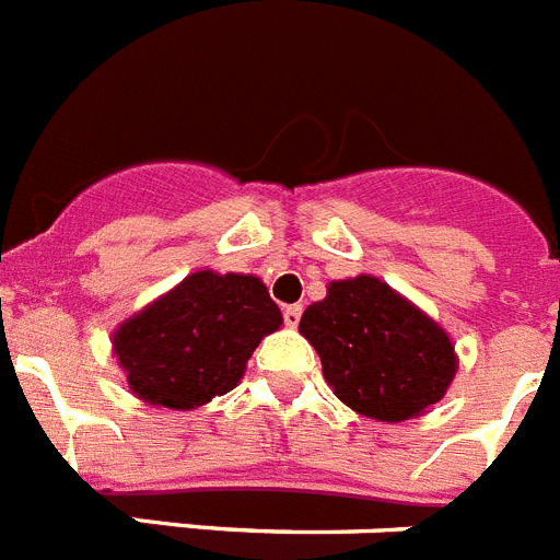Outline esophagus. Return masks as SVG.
<instances>
[{"label":"esophagus","instance_id":"1","mask_svg":"<svg viewBox=\"0 0 560 560\" xmlns=\"http://www.w3.org/2000/svg\"><path fill=\"white\" fill-rule=\"evenodd\" d=\"M302 304H288V307H284V324H288V327H295V324L302 322Z\"/></svg>","mask_w":560,"mask_h":560}]
</instances>
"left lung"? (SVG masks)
Returning <instances> with one entry per match:
<instances>
[{
  "instance_id": "8db88e82",
  "label": "left lung",
  "mask_w": 560,
  "mask_h": 560,
  "mask_svg": "<svg viewBox=\"0 0 560 560\" xmlns=\"http://www.w3.org/2000/svg\"><path fill=\"white\" fill-rule=\"evenodd\" d=\"M299 330L336 396L378 421L424 412L455 375L447 332L373 276L332 281L327 299L304 310Z\"/></svg>"
}]
</instances>
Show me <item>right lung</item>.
Here are the masks:
<instances>
[{"label":"right lung","mask_w":560,"mask_h":560,"mask_svg":"<svg viewBox=\"0 0 560 560\" xmlns=\"http://www.w3.org/2000/svg\"><path fill=\"white\" fill-rule=\"evenodd\" d=\"M281 310L256 276L199 270L136 313L113 336L136 396L167 410H196L244 375Z\"/></svg>","instance_id":"1"}]
</instances>
